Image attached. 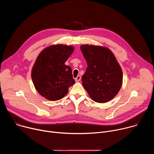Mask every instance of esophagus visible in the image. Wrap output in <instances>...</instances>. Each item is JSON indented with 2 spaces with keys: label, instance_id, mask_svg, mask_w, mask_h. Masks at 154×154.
<instances>
[{
  "label": "esophagus",
  "instance_id": "34e87169",
  "mask_svg": "<svg viewBox=\"0 0 154 154\" xmlns=\"http://www.w3.org/2000/svg\"><path fill=\"white\" fill-rule=\"evenodd\" d=\"M80 79H81V76H80V75H78V76L75 79V82H79V81L80 80Z\"/></svg>",
  "mask_w": 154,
  "mask_h": 154
}]
</instances>
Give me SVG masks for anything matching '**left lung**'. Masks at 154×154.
Masks as SVG:
<instances>
[{"mask_svg":"<svg viewBox=\"0 0 154 154\" xmlns=\"http://www.w3.org/2000/svg\"><path fill=\"white\" fill-rule=\"evenodd\" d=\"M80 49L88 65L82 77L85 89L94 102L111 100L122 84V71L115 56L103 46L85 45Z\"/></svg>","mask_w":154,"mask_h":154,"instance_id":"8db88e82","label":"left lung"}]
</instances>
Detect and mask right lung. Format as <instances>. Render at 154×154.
Masks as SVG:
<instances>
[{"label": "right lung", "mask_w": 154, "mask_h": 154, "mask_svg": "<svg viewBox=\"0 0 154 154\" xmlns=\"http://www.w3.org/2000/svg\"><path fill=\"white\" fill-rule=\"evenodd\" d=\"M74 50L71 46L52 45L39 54L32 68V79L41 96L52 101L60 100L75 83L71 67L64 64Z\"/></svg>", "instance_id": "right-lung-1"}]
</instances>
